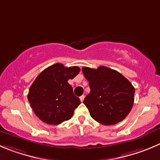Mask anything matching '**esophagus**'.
<instances>
[{"mask_svg": "<svg viewBox=\"0 0 160 160\" xmlns=\"http://www.w3.org/2000/svg\"><path fill=\"white\" fill-rule=\"evenodd\" d=\"M84 99H85V96H81V97H80V100H81V102H83Z\"/></svg>", "mask_w": 160, "mask_h": 160, "instance_id": "1", "label": "esophagus"}]
</instances>
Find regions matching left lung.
Segmentation results:
<instances>
[{
	"instance_id": "8db88e82",
	"label": "left lung",
	"mask_w": 160,
	"mask_h": 160,
	"mask_svg": "<svg viewBox=\"0 0 160 160\" xmlns=\"http://www.w3.org/2000/svg\"><path fill=\"white\" fill-rule=\"evenodd\" d=\"M90 92L83 103L91 117L103 125L116 124L128 115L134 101V87L118 71L107 67L97 69L84 67Z\"/></svg>"
}]
</instances>
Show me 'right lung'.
<instances>
[{"label": "right lung", "instance_id": "add662e5", "mask_svg": "<svg viewBox=\"0 0 160 160\" xmlns=\"http://www.w3.org/2000/svg\"><path fill=\"white\" fill-rule=\"evenodd\" d=\"M80 71L78 67L55 63L40 73L29 89L28 101L33 112L45 123L59 125L69 120L81 104L68 81Z\"/></svg>", "mask_w": 160, "mask_h": 160}]
</instances>
